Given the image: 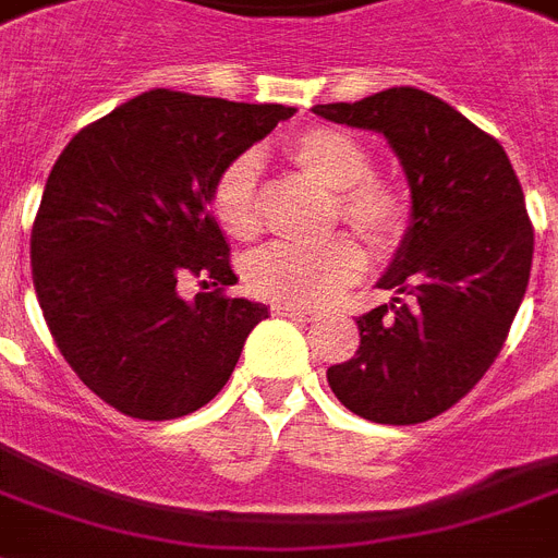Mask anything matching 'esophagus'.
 Masks as SVG:
<instances>
[{"label":"esophagus","mask_w":558,"mask_h":558,"mask_svg":"<svg viewBox=\"0 0 558 558\" xmlns=\"http://www.w3.org/2000/svg\"><path fill=\"white\" fill-rule=\"evenodd\" d=\"M270 311L279 313V316H293V319H305V322H313V319H316V311H311V307L282 305V302H276V305L270 307Z\"/></svg>","instance_id":"esophagus-1"}]
</instances>
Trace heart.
Listing matches in <instances>:
<instances>
[{
	"label": "heart",
	"mask_w": 558,
	"mask_h": 558,
	"mask_svg": "<svg viewBox=\"0 0 558 558\" xmlns=\"http://www.w3.org/2000/svg\"><path fill=\"white\" fill-rule=\"evenodd\" d=\"M284 154L316 185L333 193V222L342 219L367 245L390 251L408 225V205L390 179L373 177L371 150L342 128L313 124L284 145ZM210 210L230 239L247 242L259 233L256 159L239 154L216 173ZM367 256L348 233L319 245H270L247 262V288L282 305L313 307L339 296L365 274Z\"/></svg>",
	"instance_id": "obj_1"
}]
</instances>
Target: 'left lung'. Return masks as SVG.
Here are the masks:
<instances>
[{"label":"left lung","mask_w":558,"mask_h":558,"mask_svg":"<svg viewBox=\"0 0 558 558\" xmlns=\"http://www.w3.org/2000/svg\"><path fill=\"white\" fill-rule=\"evenodd\" d=\"M330 122L385 133L411 185V228L359 316V351L328 367L336 399L379 425H416L471 393L499 356L533 262V225L505 147L439 96L388 87L316 105Z\"/></svg>","instance_id":"left-lung-1"}]
</instances>
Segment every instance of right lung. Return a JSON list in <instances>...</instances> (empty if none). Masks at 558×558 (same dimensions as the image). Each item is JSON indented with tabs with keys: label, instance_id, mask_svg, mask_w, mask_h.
Returning a JSON list of instances; mask_svg holds the SVG:
<instances>
[{
	"label": "right lung",
	"instance_id": "right-lung-1",
	"mask_svg": "<svg viewBox=\"0 0 558 558\" xmlns=\"http://www.w3.org/2000/svg\"><path fill=\"white\" fill-rule=\"evenodd\" d=\"M296 108L156 87L82 128L50 170L31 265L50 336L102 402L145 422L199 411L268 307L233 299L216 173ZM187 275L215 288L187 303Z\"/></svg>",
	"mask_w": 558,
	"mask_h": 558
}]
</instances>
